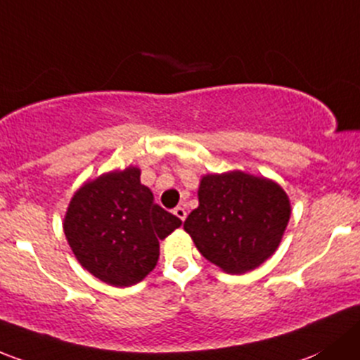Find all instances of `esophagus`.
Listing matches in <instances>:
<instances>
[{
  "label": "esophagus",
  "instance_id": "34e87169",
  "mask_svg": "<svg viewBox=\"0 0 360 360\" xmlns=\"http://www.w3.org/2000/svg\"><path fill=\"white\" fill-rule=\"evenodd\" d=\"M174 215H176L177 219H181V221H184V219H186V210L183 209V207H176V209H174Z\"/></svg>",
  "mask_w": 360,
  "mask_h": 360
}]
</instances>
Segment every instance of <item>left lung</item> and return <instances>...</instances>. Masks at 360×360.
<instances>
[{"mask_svg": "<svg viewBox=\"0 0 360 360\" xmlns=\"http://www.w3.org/2000/svg\"><path fill=\"white\" fill-rule=\"evenodd\" d=\"M290 214L288 195L267 177L241 170L207 174L184 231L209 262L228 274H245L276 252Z\"/></svg>", "mask_w": 360, "mask_h": 360, "instance_id": "8db88e82", "label": "left lung"}]
</instances>
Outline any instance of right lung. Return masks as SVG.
<instances>
[{
  "label": "right lung",
  "mask_w": 360,
  "mask_h": 360,
  "mask_svg": "<svg viewBox=\"0 0 360 360\" xmlns=\"http://www.w3.org/2000/svg\"><path fill=\"white\" fill-rule=\"evenodd\" d=\"M141 170L101 174L72 196L63 233L75 259L94 278L124 288L145 279L157 266L160 240L181 219L157 205L139 181Z\"/></svg>",
  "instance_id": "1"
}]
</instances>
